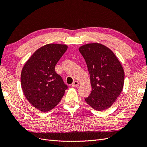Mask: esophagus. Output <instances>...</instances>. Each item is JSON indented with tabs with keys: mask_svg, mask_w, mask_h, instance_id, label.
<instances>
[{
	"mask_svg": "<svg viewBox=\"0 0 147 147\" xmlns=\"http://www.w3.org/2000/svg\"><path fill=\"white\" fill-rule=\"evenodd\" d=\"M79 82L78 81H75L72 84V86L74 87V88H75V87H77L79 86Z\"/></svg>",
	"mask_w": 147,
	"mask_h": 147,
	"instance_id": "1",
	"label": "esophagus"
}]
</instances>
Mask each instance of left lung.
<instances>
[{
    "label": "left lung",
    "mask_w": 147,
    "mask_h": 147,
    "mask_svg": "<svg viewBox=\"0 0 147 147\" xmlns=\"http://www.w3.org/2000/svg\"><path fill=\"white\" fill-rule=\"evenodd\" d=\"M90 75L92 91L85 101L97 111L109 109L121 94L124 81L123 67L113 52L98 43L78 48Z\"/></svg>",
    "instance_id": "8db88e82"
}]
</instances>
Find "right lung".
<instances>
[{
	"mask_svg": "<svg viewBox=\"0 0 147 147\" xmlns=\"http://www.w3.org/2000/svg\"><path fill=\"white\" fill-rule=\"evenodd\" d=\"M67 45L50 43L35 51L21 71V84L29 103L43 112L59 104L67 86L55 72V66Z\"/></svg>",
	"mask_w": 147,
	"mask_h": 147,
	"instance_id": "add662e5",
	"label": "right lung"
}]
</instances>
